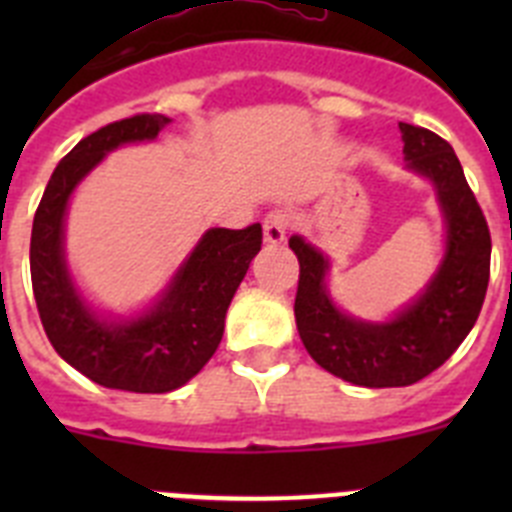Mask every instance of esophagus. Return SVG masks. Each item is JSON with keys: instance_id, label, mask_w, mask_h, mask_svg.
Listing matches in <instances>:
<instances>
[{"instance_id": "obj_1", "label": "esophagus", "mask_w": 512, "mask_h": 512, "mask_svg": "<svg viewBox=\"0 0 512 512\" xmlns=\"http://www.w3.org/2000/svg\"><path fill=\"white\" fill-rule=\"evenodd\" d=\"M292 228V210L287 207H274L264 217V238L266 243H282Z\"/></svg>"}]
</instances>
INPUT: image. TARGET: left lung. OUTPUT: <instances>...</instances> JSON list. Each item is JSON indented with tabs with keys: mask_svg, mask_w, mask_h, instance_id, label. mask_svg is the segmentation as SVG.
<instances>
[{
	"mask_svg": "<svg viewBox=\"0 0 512 512\" xmlns=\"http://www.w3.org/2000/svg\"><path fill=\"white\" fill-rule=\"evenodd\" d=\"M400 130L408 166L436 184L449 223L446 259L420 300L384 325L341 315L323 284L328 261L289 238L300 261L295 318L307 354L359 387H408L436 372L474 328L490 282V228L454 148L433 130L408 122Z\"/></svg>",
	"mask_w": 512,
	"mask_h": 512,
	"instance_id": "obj_1",
	"label": "left lung"
}]
</instances>
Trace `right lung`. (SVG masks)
Segmentation results:
<instances>
[{"label":"right lung","mask_w":512,"mask_h":512,"mask_svg":"<svg viewBox=\"0 0 512 512\" xmlns=\"http://www.w3.org/2000/svg\"><path fill=\"white\" fill-rule=\"evenodd\" d=\"M171 117L140 112L79 140L53 171L35 210L30 277L45 336L63 361L92 382L125 392H171L187 384L223 341L225 312L261 251V225L205 233L164 300L125 325L97 320L76 295L63 264V212L81 176L120 143L151 140Z\"/></svg>","instance_id":"1"}]
</instances>
